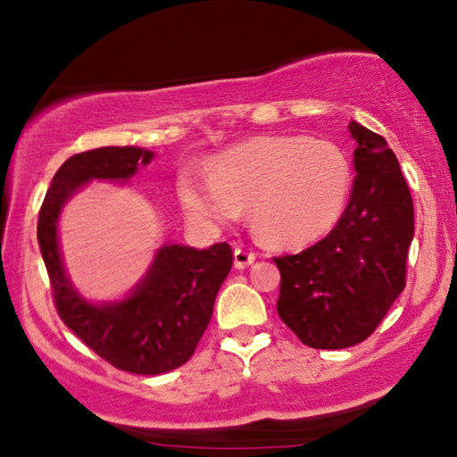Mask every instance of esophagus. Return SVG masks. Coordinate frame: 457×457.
I'll return each mask as SVG.
<instances>
[{"label":"esophagus","mask_w":457,"mask_h":457,"mask_svg":"<svg viewBox=\"0 0 457 457\" xmlns=\"http://www.w3.org/2000/svg\"><path fill=\"white\" fill-rule=\"evenodd\" d=\"M255 257H257V253L253 251L251 246H236V251H234V266L243 270V268L251 266V263L255 262Z\"/></svg>","instance_id":"esophagus-1"}]
</instances>
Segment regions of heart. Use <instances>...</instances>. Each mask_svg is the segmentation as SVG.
<instances>
[{"label":"heart","instance_id":"b5f03b06","mask_svg":"<svg viewBox=\"0 0 457 457\" xmlns=\"http://www.w3.org/2000/svg\"><path fill=\"white\" fill-rule=\"evenodd\" d=\"M214 176L185 172L180 197L206 223L234 221L251 204L253 225L268 243L302 246L321 238L347 206L353 168L347 153L309 136H260L228 148Z\"/></svg>","mask_w":457,"mask_h":457}]
</instances>
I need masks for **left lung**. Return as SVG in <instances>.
Returning <instances> with one entry per match:
<instances>
[{"instance_id": "left-lung-1", "label": "left lung", "mask_w": 457, "mask_h": 457, "mask_svg": "<svg viewBox=\"0 0 457 457\" xmlns=\"http://www.w3.org/2000/svg\"><path fill=\"white\" fill-rule=\"evenodd\" d=\"M355 179L334 229L309 249L278 255V317L312 349L353 347L403 294L415 234L413 197L383 136L351 120Z\"/></svg>"}]
</instances>
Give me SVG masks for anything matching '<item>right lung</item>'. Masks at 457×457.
Masks as SVG:
<instances>
[{
	"label": "right lung",
	"instance_id": "add662e5",
	"mask_svg": "<svg viewBox=\"0 0 457 457\" xmlns=\"http://www.w3.org/2000/svg\"><path fill=\"white\" fill-rule=\"evenodd\" d=\"M151 159V151L136 146H102L71 155L53 176L37 217V243L62 321L110 366L134 375H162L194 355L234 263L228 243L204 251L170 245L157 253L146 278L128 300L93 306L71 289L57 246L63 202L87 180H125Z\"/></svg>",
	"mask_w": 457,
	"mask_h": 457
}]
</instances>
